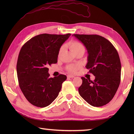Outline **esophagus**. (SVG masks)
<instances>
[{"mask_svg":"<svg viewBox=\"0 0 134 134\" xmlns=\"http://www.w3.org/2000/svg\"><path fill=\"white\" fill-rule=\"evenodd\" d=\"M75 76H74V75H71V74H69V75H67V78H74Z\"/></svg>","mask_w":134,"mask_h":134,"instance_id":"34e87169","label":"esophagus"}]
</instances>
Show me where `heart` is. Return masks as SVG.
I'll list each match as a JSON object with an SVG mask.
<instances>
[{
  "label": "heart",
  "instance_id": "1",
  "mask_svg": "<svg viewBox=\"0 0 134 134\" xmlns=\"http://www.w3.org/2000/svg\"><path fill=\"white\" fill-rule=\"evenodd\" d=\"M69 47L70 50L71 51V52L74 53L80 50H85V47L83 45H82L81 42L78 41H74L70 42L69 44ZM64 49V46H62L60 48L59 51L58 55L59 56L60 55V54L63 52V51ZM81 65L79 64H70L67 66V70L68 71L71 73H74L80 69Z\"/></svg>",
  "mask_w": 134,
  "mask_h": 134
}]
</instances>
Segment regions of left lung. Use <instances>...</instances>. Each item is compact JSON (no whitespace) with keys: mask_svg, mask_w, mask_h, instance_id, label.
Wrapping results in <instances>:
<instances>
[{"mask_svg":"<svg viewBox=\"0 0 134 134\" xmlns=\"http://www.w3.org/2000/svg\"><path fill=\"white\" fill-rule=\"evenodd\" d=\"M74 36L86 47L87 53L86 69L95 76L93 81L82 77L79 93L93 107L104 106L112 100L121 80V63L117 50L111 42L101 36Z\"/></svg>","mask_w":134,"mask_h":134,"instance_id":"left-lung-1","label":"left lung"}]
</instances>
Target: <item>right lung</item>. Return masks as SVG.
Returning a JSON list of instances; mask_svg holds the SVG:
<instances>
[{
	"label": "right lung",
	"mask_w": 134,
	"mask_h": 134,
	"mask_svg": "<svg viewBox=\"0 0 134 134\" xmlns=\"http://www.w3.org/2000/svg\"><path fill=\"white\" fill-rule=\"evenodd\" d=\"M71 34H41L22 47L16 63L19 86L25 98L34 106L44 108L58 96L67 76L49 78L48 67L58 62L59 51Z\"/></svg>",
	"instance_id": "add662e5"
}]
</instances>
